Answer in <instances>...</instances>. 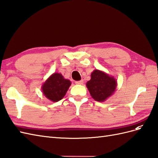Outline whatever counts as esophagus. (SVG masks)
<instances>
[{"instance_id":"esophagus-1","label":"esophagus","mask_w":158,"mask_h":158,"mask_svg":"<svg viewBox=\"0 0 158 158\" xmlns=\"http://www.w3.org/2000/svg\"><path fill=\"white\" fill-rule=\"evenodd\" d=\"M75 83L77 85H82L83 83V80H81V81H76Z\"/></svg>"}]
</instances>
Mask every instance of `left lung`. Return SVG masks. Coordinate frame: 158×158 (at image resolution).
Returning a JSON list of instances; mask_svg holds the SVG:
<instances>
[{"label": "left lung", "mask_w": 158, "mask_h": 158, "mask_svg": "<svg viewBox=\"0 0 158 158\" xmlns=\"http://www.w3.org/2000/svg\"><path fill=\"white\" fill-rule=\"evenodd\" d=\"M114 77L104 71L95 69L91 73V79L86 83L92 98L99 102H103L113 94L117 88Z\"/></svg>", "instance_id": "1"}]
</instances>
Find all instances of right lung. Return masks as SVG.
Listing matches in <instances>:
<instances>
[{"label":"right lung","instance_id":"obj_1","mask_svg":"<svg viewBox=\"0 0 158 158\" xmlns=\"http://www.w3.org/2000/svg\"><path fill=\"white\" fill-rule=\"evenodd\" d=\"M71 82L69 79L64 78L62 74L54 73L42 85L43 94L52 102H57L62 99Z\"/></svg>","mask_w":158,"mask_h":158}]
</instances>
